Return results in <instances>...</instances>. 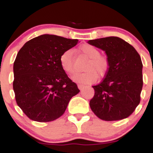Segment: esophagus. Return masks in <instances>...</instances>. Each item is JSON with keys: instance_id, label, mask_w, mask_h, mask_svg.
Wrapping results in <instances>:
<instances>
[{"instance_id": "34e87169", "label": "esophagus", "mask_w": 153, "mask_h": 153, "mask_svg": "<svg viewBox=\"0 0 153 153\" xmlns=\"http://www.w3.org/2000/svg\"><path fill=\"white\" fill-rule=\"evenodd\" d=\"M78 88L80 89V90H81V89H82V88H83L84 87H85V85H82V84H78Z\"/></svg>"}]
</instances>
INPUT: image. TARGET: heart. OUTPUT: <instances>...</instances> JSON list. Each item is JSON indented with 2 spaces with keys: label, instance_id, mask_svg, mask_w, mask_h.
Here are the masks:
<instances>
[{
  "label": "heart",
  "instance_id": "heart-1",
  "mask_svg": "<svg viewBox=\"0 0 153 153\" xmlns=\"http://www.w3.org/2000/svg\"><path fill=\"white\" fill-rule=\"evenodd\" d=\"M79 51L88 59L82 73L74 75L73 80L82 84H91L97 79V76L103 77L109 68V62L105 56L101 55L99 49L88 44L82 45ZM59 64L62 69L69 75H73L75 70L73 63V52L71 50L65 51L59 57Z\"/></svg>",
  "mask_w": 153,
  "mask_h": 153
}]
</instances>
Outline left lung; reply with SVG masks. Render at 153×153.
I'll list each match as a JSON object with an SVG mask.
<instances>
[{
    "instance_id": "1",
    "label": "left lung",
    "mask_w": 153,
    "mask_h": 153,
    "mask_svg": "<svg viewBox=\"0 0 153 153\" xmlns=\"http://www.w3.org/2000/svg\"><path fill=\"white\" fill-rule=\"evenodd\" d=\"M89 45L104 51L109 68L105 78L94 85L90 107L99 119L117 121L133 113L140 101L143 63L136 50L117 36L89 40Z\"/></svg>"
}]
</instances>
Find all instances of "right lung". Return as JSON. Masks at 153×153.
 I'll return each instance as SVG.
<instances>
[{"instance_id": "obj_1", "label": "right lung", "mask_w": 153, "mask_h": 153, "mask_svg": "<svg viewBox=\"0 0 153 153\" xmlns=\"http://www.w3.org/2000/svg\"><path fill=\"white\" fill-rule=\"evenodd\" d=\"M79 42L42 34L24 44L13 63V82L18 106L31 120L51 122L65 111L70 100L80 92L61 68L59 57Z\"/></svg>"}]
</instances>
